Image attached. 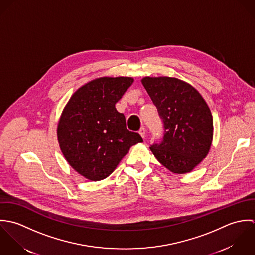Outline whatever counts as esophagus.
I'll return each mask as SVG.
<instances>
[{
    "label": "esophagus",
    "instance_id": "esophagus-1",
    "mask_svg": "<svg viewBox=\"0 0 255 255\" xmlns=\"http://www.w3.org/2000/svg\"><path fill=\"white\" fill-rule=\"evenodd\" d=\"M139 134L141 135V137H142L143 139H145V137H146V129H145L144 127H142V128L140 129V131H139Z\"/></svg>",
    "mask_w": 255,
    "mask_h": 255
}]
</instances>
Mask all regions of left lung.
Wrapping results in <instances>:
<instances>
[{"instance_id": "left-lung-1", "label": "left lung", "mask_w": 255, "mask_h": 255, "mask_svg": "<svg viewBox=\"0 0 255 255\" xmlns=\"http://www.w3.org/2000/svg\"><path fill=\"white\" fill-rule=\"evenodd\" d=\"M142 84L163 123V137L151 145L156 159L174 173L191 171L205 158L213 139V118L201 95L175 78L146 77Z\"/></svg>"}]
</instances>
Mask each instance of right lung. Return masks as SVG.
<instances>
[{
  "label": "right lung",
  "instance_id": "obj_1",
  "mask_svg": "<svg viewBox=\"0 0 255 255\" xmlns=\"http://www.w3.org/2000/svg\"><path fill=\"white\" fill-rule=\"evenodd\" d=\"M134 80L129 77L100 78L80 88L61 115L57 135L69 164L94 181L106 178L129 149L143 142L126 128L118 102Z\"/></svg>",
  "mask_w": 255,
  "mask_h": 255
}]
</instances>
